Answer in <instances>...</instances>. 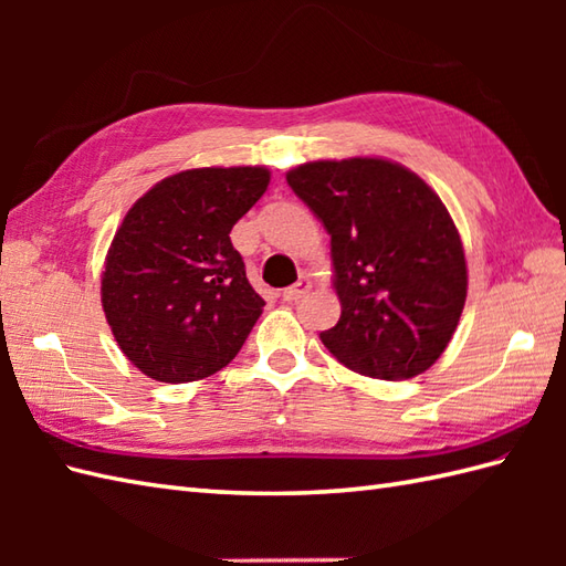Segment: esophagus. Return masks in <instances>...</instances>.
<instances>
[{
  "instance_id": "esophagus-1",
  "label": "esophagus",
  "mask_w": 566,
  "mask_h": 566,
  "mask_svg": "<svg viewBox=\"0 0 566 566\" xmlns=\"http://www.w3.org/2000/svg\"><path fill=\"white\" fill-rule=\"evenodd\" d=\"M308 290H311V282L306 280V276H302V280H298L296 284L282 290V298H284V302H296V298H302Z\"/></svg>"
}]
</instances>
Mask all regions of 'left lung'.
<instances>
[{
	"instance_id": "left-lung-1",
	"label": "left lung",
	"mask_w": 566,
	"mask_h": 566,
	"mask_svg": "<svg viewBox=\"0 0 566 566\" xmlns=\"http://www.w3.org/2000/svg\"><path fill=\"white\" fill-rule=\"evenodd\" d=\"M286 182L331 235L343 311L323 345L365 377L423 375L452 340L467 298L464 248L440 197L384 158L306 163Z\"/></svg>"
}]
</instances>
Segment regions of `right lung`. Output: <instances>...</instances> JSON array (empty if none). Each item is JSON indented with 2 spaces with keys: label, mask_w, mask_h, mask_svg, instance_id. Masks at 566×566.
Masks as SVG:
<instances>
[{
  "label": "right lung",
  "mask_w": 566,
  "mask_h": 566,
  "mask_svg": "<svg viewBox=\"0 0 566 566\" xmlns=\"http://www.w3.org/2000/svg\"><path fill=\"white\" fill-rule=\"evenodd\" d=\"M268 167H197L148 189L106 252L102 306L122 353L143 375L211 377L262 314L231 228L268 191Z\"/></svg>",
  "instance_id": "right-lung-1"
}]
</instances>
